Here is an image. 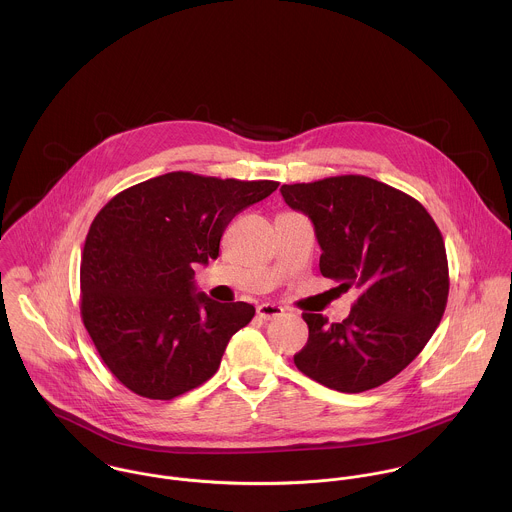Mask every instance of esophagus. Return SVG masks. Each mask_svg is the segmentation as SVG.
Instances as JSON below:
<instances>
[{"instance_id": "esophagus-1", "label": "esophagus", "mask_w": 512, "mask_h": 512, "mask_svg": "<svg viewBox=\"0 0 512 512\" xmlns=\"http://www.w3.org/2000/svg\"><path fill=\"white\" fill-rule=\"evenodd\" d=\"M256 311H258L260 319H276V317L284 315V307H280L276 303H262V305H258Z\"/></svg>"}]
</instances>
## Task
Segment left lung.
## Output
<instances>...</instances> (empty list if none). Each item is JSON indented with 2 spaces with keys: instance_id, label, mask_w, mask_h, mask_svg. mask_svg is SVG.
Here are the masks:
<instances>
[{
  "instance_id": "obj_1",
  "label": "left lung",
  "mask_w": 512,
  "mask_h": 512,
  "mask_svg": "<svg viewBox=\"0 0 512 512\" xmlns=\"http://www.w3.org/2000/svg\"><path fill=\"white\" fill-rule=\"evenodd\" d=\"M321 246L319 270L339 288H359L341 323L303 313L309 327L295 366L339 392L376 388L410 365L443 317L449 270L443 236L410 195L365 175L282 185Z\"/></svg>"
}]
</instances>
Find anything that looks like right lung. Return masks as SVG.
I'll return each mask as SVG.
<instances>
[{"instance_id": "add662e5", "label": "right lung", "mask_w": 512, "mask_h": 512, "mask_svg": "<svg viewBox=\"0 0 512 512\" xmlns=\"http://www.w3.org/2000/svg\"><path fill=\"white\" fill-rule=\"evenodd\" d=\"M278 185L173 171L118 193L92 220L80 315L126 388L171 400L219 370L230 337L256 309L195 293L193 264L217 260L228 222Z\"/></svg>"}]
</instances>
